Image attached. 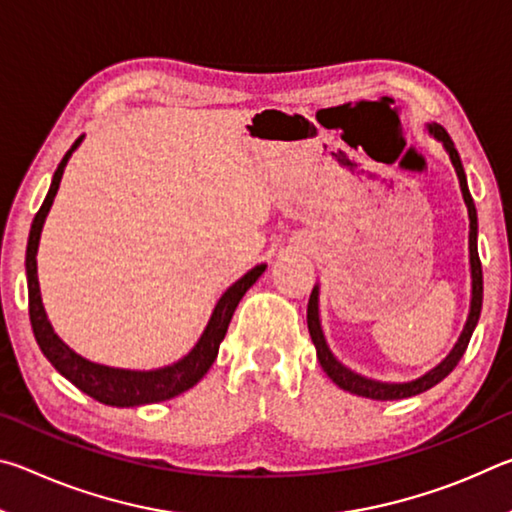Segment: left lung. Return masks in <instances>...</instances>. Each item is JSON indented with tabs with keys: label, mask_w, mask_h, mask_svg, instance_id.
<instances>
[{
	"label": "left lung",
	"mask_w": 512,
	"mask_h": 512,
	"mask_svg": "<svg viewBox=\"0 0 512 512\" xmlns=\"http://www.w3.org/2000/svg\"><path fill=\"white\" fill-rule=\"evenodd\" d=\"M429 133L436 137L438 142H443L445 151L449 153V160H452L458 183H461V192H463V201L467 205V214H470V268H472V302H470V316H467V323L463 327L461 336L454 345V350L447 354V357L438 363L436 368L429 370L427 375H422L413 381H404V384H388V381H375L368 377H361L357 372H352L350 368H345L341 361H336V357L327 348V341L323 336V329H320V318H318V287H314L309 296V305H307V325H309V334L311 341L316 345V357L320 361V366L327 372V377L334 381L336 386L343 388V391L361 395V397H370V400H404V397H413L418 393L429 391L443 381L449 372L456 368V363L461 361V357L467 350V343L472 339V332L476 323H479L481 316V305H483V271H481V259H479V250H476V207L472 201L470 189H467V178H465V169L461 162V155H458L456 146L452 142V137L447 135L443 126L438 124H429Z\"/></svg>",
	"instance_id": "1"
}]
</instances>
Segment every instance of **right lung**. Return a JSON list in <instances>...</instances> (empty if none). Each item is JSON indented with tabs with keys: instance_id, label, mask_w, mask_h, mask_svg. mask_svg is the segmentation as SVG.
<instances>
[{
	"instance_id": "right-lung-1",
	"label": "right lung",
	"mask_w": 512,
	"mask_h": 512,
	"mask_svg": "<svg viewBox=\"0 0 512 512\" xmlns=\"http://www.w3.org/2000/svg\"><path fill=\"white\" fill-rule=\"evenodd\" d=\"M81 140L83 135L72 144V149L65 153V158L60 160L58 169L54 173V180H51L45 203L40 205L36 219L31 223L29 244H27V282H29V318H31L33 334H36L40 350L49 359L51 366H54L65 379L72 381L79 391L94 397V400L101 404L140 406V404L171 400V397L189 391V388L198 384V381L205 377V372L210 370L216 354H219V345L223 341L225 332H228V325L239 305V300L244 298V293L257 282V277L264 273L266 264L250 268L244 277H239V280L223 293L219 302H216L212 318L210 323H207L203 336L194 345V350L180 361L171 363V366H164L158 370H121V368L101 366V363H92L88 359H83L81 354H76L72 348H67V345L58 339L54 327H51V323L47 320L45 307H42V298H40L38 264H36L42 225H45L49 207L54 203V196L58 192L60 178H63L69 155L76 151V146L81 144Z\"/></svg>"
}]
</instances>
